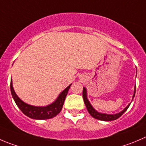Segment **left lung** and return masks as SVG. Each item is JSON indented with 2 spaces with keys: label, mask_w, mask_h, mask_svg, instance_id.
Masks as SVG:
<instances>
[{
  "label": "left lung",
  "mask_w": 146,
  "mask_h": 146,
  "mask_svg": "<svg viewBox=\"0 0 146 146\" xmlns=\"http://www.w3.org/2000/svg\"><path fill=\"white\" fill-rule=\"evenodd\" d=\"M135 88H134V94L133 95V98H132V101H133V98L135 97ZM83 99H84V104L86 105V108H87V111H88L89 113L90 114V115L92 117H93L94 118L98 119V120H103V121H112V120H117V118L120 117V116L125 112L126 110H127V108H129L130 106V103H129L127 105V107L124 108L121 112H117V113L115 114H107V113H102V112H99L98 111H97L95 108H93L92 105H91V103L89 101L88 98H87V91L86 87H83Z\"/></svg>",
  "instance_id": "left-lung-1"
}]
</instances>
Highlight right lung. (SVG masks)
I'll use <instances>...</instances> for the list:
<instances>
[{"mask_svg":"<svg viewBox=\"0 0 146 146\" xmlns=\"http://www.w3.org/2000/svg\"><path fill=\"white\" fill-rule=\"evenodd\" d=\"M71 85L72 84L65 88L59 94L55 101L46 106H34V105H29L21 100L15 92L12 80H11V92L15 102L24 115L34 120H47L57 115L62 110L65 98L67 95L68 91Z\"/></svg>","mask_w":146,"mask_h":146,"instance_id":"obj_1","label":"right lung"}]
</instances>
